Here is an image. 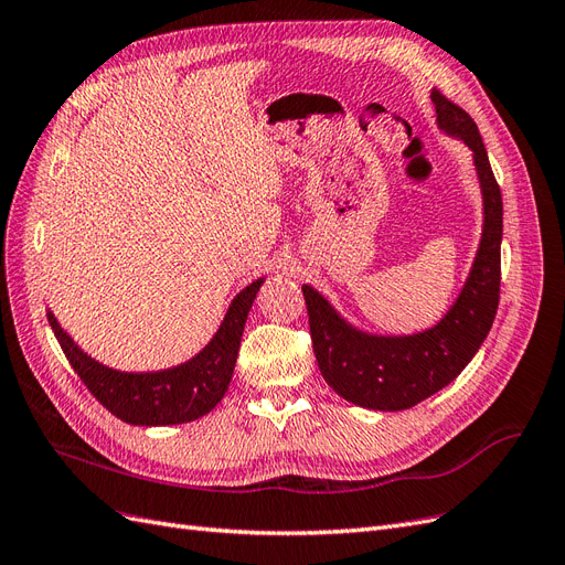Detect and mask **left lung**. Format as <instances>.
<instances>
[{"mask_svg":"<svg viewBox=\"0 0 565 565\" xmlns=\"http://www.w3.org/2000/svg\"><path fill=\"white\" fill-rule=\"evenodd\" d=\"M438 127L471 150L483 191V237L469 280L436 328L413 337H374L353 330L313 287L301 292L309 311L318 367L341 398L370 409H407L448 386L488 337L500 303L502 193L471 115L434 89Z\"/></svg>","mask_w":565,"mask_h":565,"instance_id":"1","label":"left lung"}]
</instances>
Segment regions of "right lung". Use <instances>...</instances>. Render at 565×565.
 Instances as JSON below:
<instances>
[{
  "instance_id": "1",
  "label": "right lung",
  "mask_w": 565,
  "mask_h": 565,
  "mask_svg": "<svg viewBox=\"0 0 565 565\" xmlns=\"http://www.w3.org/2000/svg\"><path fill=\"white\" fill-rule=\"evenodd\" d=\"M264 280L245 287L231 303L214 339L193 361L160 372H119L96 363L46 313L51 330L92 396L117 419L136 426H167L207 415L228 391L252 301Z\"/></svg>"
}]
</instances>
